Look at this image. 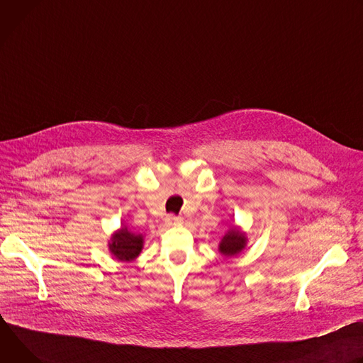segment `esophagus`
<instances>
[{"mask_svg": "<svg viewBox=\"0 0 363 363\" xmlns=\"http://www.w3.org/2000/svg\"><path fill=\"white\" fill-rule=\"evenodd\" d=\"M166 223L167 225H182L183 223V218L182 216H177V215H173V213H170V215H167L166 216Z\"/></svg>", "mask_w": 363, "mask_h": 363, "instance_id": "1", "label": "esophagus"}]
</instances>
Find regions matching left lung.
<instances>
[{
  "instance_id": "8db88e82",
  "label": "left lung",
  "mask_w": 363,
  "mask_h": 363,
  "mask_svg": "<svg viewBox=\"0 0 363 363\" xmlns=\"http://www.w3.org/2000/svg\"><path fill=\"white\" fill-rule=\"evenodd\" d=\"M245 247V236L242 232H239L238 229L232 228L222 239V242L219 245V251L225 257H232L239 254Z\"/></svg>"
}]
</instances>
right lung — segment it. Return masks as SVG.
Wrapping results in <instances>:
<instances>
[{"label": "right lung", "mask_w": 363, "mask_h": 363, "mask_svg": "<svg viewBox=\"0 0 363 363\" xmlns=\"http://www.w3.org/2000/svg\"><path fill=\"white\" fill-rule=\"evenodd\" d=\"M109 248L119 261H133L141 252L143 236L131 233L127 228H123L113 233Z\"/></svg>", "instance_id": "add662e5"}]
</instances>
